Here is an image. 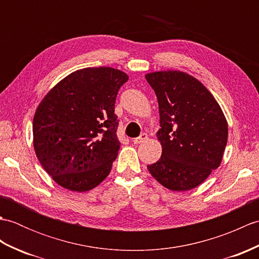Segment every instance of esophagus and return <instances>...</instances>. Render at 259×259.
Masks as SVG:
<instances>
[{
    "instance_id": "34e87169",
    "label": "esophagus",
    "mask_w": 259,
    "mask_h": 259,
    "mask_svg": "<svg viewBox=\"0 0 259 259\" xmlns=\"http://www.w3.org/2000/svg\"><path fill=\"white\" fill-rule=\"evenodd\" d=\"M147 138H148L147 134H141V135L138 137V138H135V139H134V144H135V145L141 144V142H144Z\"/></svg>"
}]
</instances>
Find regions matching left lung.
<instances>
[{
    "label": "left lung",
    "mask_w": 259,
    "mask_h": 259,
    "mask_svg": "<svg viewBox=\"0 0 259 259\" xmlns=\"http://www.w3.org/2000/svg\"><path fill=\"white\" fill-rule=\"evenodd\" d=\"M155 91L160 126L157 138L162 153L147 168L158 183L174 191L196 188L222 162L228 124L207 88L181 71L146 74Z\"/></svg>",
    "instance_id": "obj_1"
}]
</instances>
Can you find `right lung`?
<instances>
[{
    "label": "right lung",
    "instance_id": "right-lung-1",
    "mask_svg": "<svg viewBox=\"0 0 259 259\" xmlns=\"http://www.w3.org/2000/svg\"><path fill=\"white\" fill-rule=\"evenodd\" d=\"M129 76L100 67L74 71L43 98L33 118V146L52 179L71 191L95 188L118 156L114 103Z\"/></svg>",
    "mask_w": 259,
    "mask_h": 259
}]
</instances>
